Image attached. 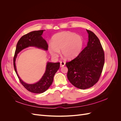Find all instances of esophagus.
Here are the masks:
<instances>
[{"mask_svg":"<svg viewBox=\"0 0 121 121\" xmlns=\"http://www.w3.org/2000/svg\"><path fill=\"white\" fill-rule=\"evenodd\" d=\"M65 62H64V61H60V67H64V65H65Z\"/></svg>","mask_w":121,"mask_h":121,"instance_id":"34e87169","label":"esophagus"}]
</instances>
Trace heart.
<instances>
[{
	"label": "heart",
	"instance_id": "heart-1",
	"mask_svg": "<svg viewBox=\"0 0 121 121\" xmlns=\"http://www.w3.org/2000/svg\"><path fill=\"white\" fill-rule=\"evenodd\" d=\"M84 45L81 36L75 33L64 31L54 35L52 43H49L48 51L53 57L56 58L61 51L63 56L67 59H72L77 56L81 52Z\"/></svg>",
	"mask_w": 121,
	"mask_h": 121
}]
</instances>
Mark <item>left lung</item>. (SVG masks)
Returning a JSON list of instances; mask_svg holds the SVG:
<instances>
[{"mask_svg":"<svg viewBox=\"0 0 121 121\" xmlns=\"http://www.w3.org/2000/svg\"><path fill=\"white\" fill-rule=\"evenodd\" d=\"M88 34L87 46L77 57L65 64L68 69L67 77L72 85L85 89L98 81L104 64V54L100 42L93 32Z\"/></svg>","mask_w":121,"mask_h":121,"instance_id":"8db88e82","label":"left lung"}]
</instances>
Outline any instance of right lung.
<instances>
[{"label": "right lung", "mask_w": 121, "mask_h": 121, "mask_svg": "<svg viewBox=\"0 0 121 121\" xmlns=\"http://www.w3.org/2000/svg\"><path fill=\"white\" fill-rule=\"evenodd\" d=\"M44 30L34 31L26 34L22 37L16 46V49L13 57V66L16 74L21 84L26 89L30 92L34 93H42L45 92L52 85L55 74L60 68V63H51L47 61L45 73L42 78L34 84H28L24 82L17 74L16 65V60L17 54L22 50L29 47H35L47 51L48 45L45 40L42 37Z\"/></svg>", "instance_id": "1"}]
</instances>
